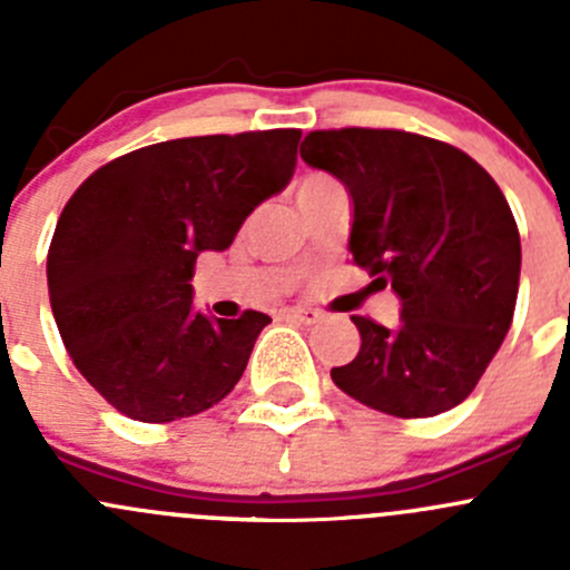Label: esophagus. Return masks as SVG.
Returning <instances> with one entry per match:
<instances>
[{"label": "esophagus", "instance_id": "34e87169", "mask_svg": "<svg viewBox=\"0 0 570 570\" xmlns=\"http://www.w3.org/2000/svg\"><path fill=\"white\" fill-rule=\"evenodd\" d=\"M281 317L295 320V322H301V325H314V322L322 320V312H317V308H284V312H281Z\"/></svg>", "mask_w": 570, "mask_h": 570}]
</instances>
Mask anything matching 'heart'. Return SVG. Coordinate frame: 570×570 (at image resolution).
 Instances as JSON below:
<instances>
[{"label":"heart","instance_id":"1","mask_svg":"<svg viewBox=\"0 0 570 570\" xmlns=\"http://www.w3.org/2000/svg\"><path fill=\"white\" fill-rule=\"evenodd\" d=\"M331 181V178L327 176H322V174H308V176H303L301 181H297V193L295 195H303V193H308V189H314V187H322V184H327Z\"/></svg>","mask_w":570,"mask_h":570}]
</instances>
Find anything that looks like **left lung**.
Masks as SVG:
<instances>
[{
  "label": "left lung",
  "instance_id": "8db88e82",
  "mask_svg": "<svg viewBox=\"0 0 570 570\" xmlns=\"http://www.w3.org/2000/svg\"><path fill=\"white\" fill-rule=\"evenodd\" d=\"M301 157L347 187L353 262L402 303L396 327L353 317L361 350L333 383L400 419L461 405L519 297L521 237L499 184L461 148L400 129L308 131Z\"/></svg>",
  "mask_w": 570,
  "mask_h": 570
}]
</instances>
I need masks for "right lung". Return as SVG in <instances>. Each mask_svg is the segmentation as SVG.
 I'll list each match as a JSON object with an SVG mask.
<instances>
[{"label":"right lung","mask_w":570,"mask_h":570,"mask_svg":"<svg viewBox=\"0 0 570 570\" xmlns=\"http://www.w3.org/2000/svg\"><path fill=\"white\" fill-rule=\"evenodd\" d=\"M301 129L181 137L112 159L79 184L46 258L73 366L115 411L163 424L217 405L269 317L193 312L195 258L226 250L295 174Z\"/></svg>","instance_id":"1"}]
</instances>
